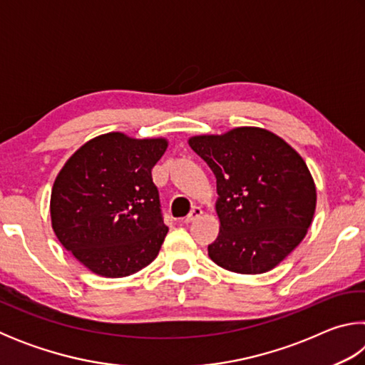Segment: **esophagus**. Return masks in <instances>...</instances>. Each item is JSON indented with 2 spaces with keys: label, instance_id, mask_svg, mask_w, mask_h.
<instances>
[{
  "label": "esophagus",
  "instance_id": "esophagus-1",
  "mask_svg": "<svg viewBox=\"0 0 365 365\" xmlns=\"http://www.w3.org/2000/svg\"><path fill=\"white\" fill-rule=\"evenodd\" d=\"M201 214H202V209H201L200 206H195L193 209H191L187 217H185L183 222H185V224H190V222H193V220H196L197 217H201Z\"/></svg>",
  "mask_w": 365,
  "mask_h": 365
}]
</instances>
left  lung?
Listing matches in <instances>:
<instances>
[{
  "label": "left lung",
  "instance_id": "obj_1",
  "mask_svg": "<svg viewBox=\"0 0 365 365\" xmlns=\"http://www.w3.org/2000/svg\"><path fill=\"white\" fill-rule=\"evenodd\" d=\"M217 178L220 232L209 257L237 274H264L280 264L311 225L316 185L287 141L257 127L190 138Z\"/></svg>",
  "mask_w": 365,
  "mask_h": 365
}]
</instances>
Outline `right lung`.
<instances>
[{
  "instance_id": "add662e5",
  "label": "right lung",
  "mask_w": 365,
  "mask_h": 365,
  "mask_svg": "<svg viewBox=\"0 0 365 365\" xmlns=\"http://www.w3.org/2000/svg\"><path fill=\"white\" fill-rule=\"evenodd\" d=\"M164 138L113 132L90 140L61 169L51 191V224L85 267L117 279L156 259L169 228L151 169Z\"/></svg>"
}]
</instances>
